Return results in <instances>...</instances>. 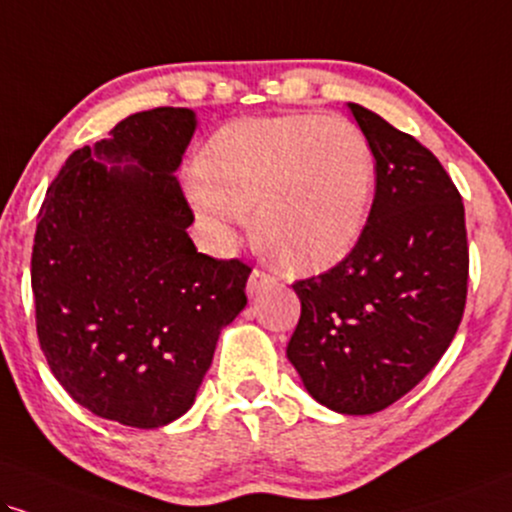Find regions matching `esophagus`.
<instances>
[{
    "instance_id": "obj_1",
    "label": "esophagus",
    "mask_w": 512,
    "mask_h": 512,
    "mask_svg": "<svg viewBox=\"0 0 512 512\" xmlns=\"http://www.w3.org/2000/svg\"><path fill=\"white\" fill-rule=\"evenodd\" d=\"M268 287H277V277H273L270 273H263V270L258 268L249 275V282H246V292L249 294H258L261 289H268Z\"/></svg>"
}]
</instances>
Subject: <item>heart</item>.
<instances>
[{
  "label": "heart",
  "instance_id": "heart-1",
  "mask_svg": "<svg viewBox=\"0 0 512 512\" xmlns=\"http://www.w3.org/2000/svg\"><path fill=\"white\" fill-rule=\"evenodd\" d=\"M375 182V154L356 125L294 113L220 128L199 154L189 201L213 249H232L254 211L270 254L292 273L315 275L363 239Z\"/></svg>",
  "mask_w": 512,
  "mask_h": 512
}]
</instances>
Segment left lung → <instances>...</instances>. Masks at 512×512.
<instances>
[{"instance_id":"1","label":"left lung","mask_w":512,"mask_h":512,"mask_svg":"<svg viewBox=\"0 0 512 512\" xmlns=\"http://www.w3.org/2000/svg\"><path fill=\"white\" fill-rule=\"evenodd\" d=\"M377 166L365 235L339 266L294 282L287 358L334 413L384 410L449 349L468 296V232L456 185L430 149L349 104Z\"/></svg>"}]
</instances>
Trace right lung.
I'll return each instance as SVG.
<instances>
[{
	"label": "right lung",
	"mask_w": 512,
	"mask_h": 512,
	"mask_svg": "<svg viewBox=\"0 0 512 512\" xmlns=\"http://www.w3.org/2000/svg\"><path fill=\"white\" fill-rule=\"evenodd\" d=\"M192 109L132 113L47 189L30 261L37 337L54 377L104 420L156 430L192 408L251 268L199 254L175 170Z\"/></svg>",
	"instance_id": "obj_1"
}]
</instances>
